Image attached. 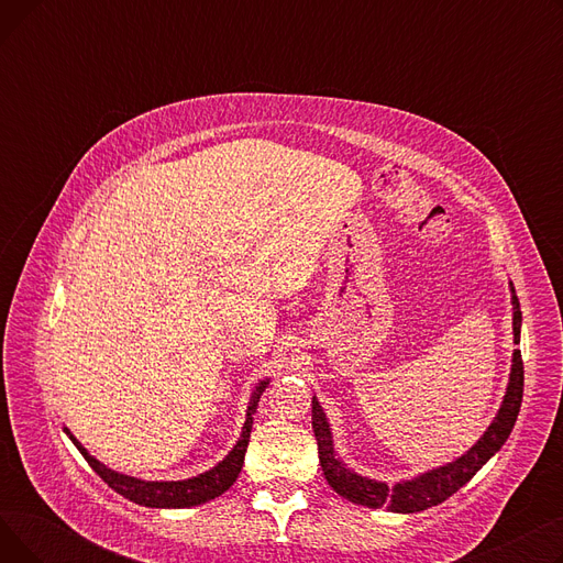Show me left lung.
I'll return each instance as SVG.
<instances>
[{
  "instance_id": "obj_1",
  "label": "left lung",
  "mask_w": 563,
  "mask_h": 563,
  "mask_svg": "<svg viewBox=\"0 0 563 563\" xmlns=\"http://www.w3.org/2000/svg\"><path fill=\"white\" fill-rule=\"evenodd\" d=\"M511 303H514V342H520V323H522V312L520 303L516 297V289L511 283ZM522 386H525V367H522V356L520 349L514 351V365H511V378H509V388L505 395V401H501V408L497 412V418L488 427V431L482 435V440L472 448L467 454L456 459L454 463H448L442 467H435L427 475H420L418 479L401 482L395 486H388L383 482H374L367 477L356 475L351 472L342 461H338L333 452V438L331 429L327 422V416L319 406V401L312 397V431L317 438V450H319V463L323 470V477L331 484L335 493L346 497L349 501H356V505L369 507V509H380L386 507L397 514H416L424 511L429 507L440 505L448 497H452L461 486H465L472 477L477 475L479 467L507 442L516 420L520 412L522 404Z\"/></svg>"
}]
</instances>
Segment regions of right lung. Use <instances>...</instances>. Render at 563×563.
Wrapping results in <instances>:
<instances>
[{
	"instance_id": "right-lung-1",
	"label": "right lung",
	"mask_w": 563,
	"mask_h": 563,
	"mask_svg": "<svg viewBox=\"0 0 563 563\" xmlns=\"http://www.w3.org/2000/svg\"><path fill=\"white\" fill-rule=\"evenodd\" d=\"M266 388V380H262L260 386L255 388L249 410H246V422H244V431L242 438L236 440L234 450L212 470L202 472V475L194 477V479H185V482H141L128 475H118V472L109 470L107 465H102L100 461H96L91 454H88L81 442H77V438L64 429L70 440L75 442V448L81 452V456L88 461L100 479L104 484H109V488H113L115 493H121L123 497L136 501L141 507H151V509H187V507H196V505H205V501H210L214 497H219L221 493H225L234 479L240 477L242 465H244V454L249 448V438H251V427H253V412L257 408L260 395Z\"/></svg>"
}]
</instances>
